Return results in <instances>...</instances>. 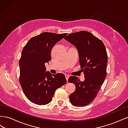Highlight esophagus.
<instances>
[{
  "label": "esophagus",
  "instance_id": "obj_1",
  "mask_svg": "<svg viewBox=\"0 0 128 128\" xmlns=\"http://www.w3.org/2000/svg\"><path fill=\"white\" fill-rule=\"evenodd\" d=\"M69 76H69V75H68V74H66V75H65V78H66V80H67V82H68V78H69Z\"/></svg>",
  "mask_w": 128,
  "mask_h": 128
}]
</instances>
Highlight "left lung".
<instances>
[{
	"label": "left lung",
	"instance_id": "obj_1",
	"mask_svg": "<svg viewBox=\"0 0 128 128\" xmlns=\"http://www.w3.org/2000/svg\"><path fill=\"white\" fill-rule=\"evenodd\" d=\"M64 38L77 48L85 74L84 82L77 76L69 77L68 82L76 86L75 91L69 96L70 102L76 107H84L94 100L106 77V49L101 40L87 31L70 34Z\"/></svg>",
	"mask_w": 128,
	"mask_h": 128
}]
</instances>
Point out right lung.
I'll return each mask as SVG.
<instances>
[{
	"mask_svg": "<svg viewBox=\"0 0 128 128\" xmlns=\"http://www.w3.org/2000/svg\"><path fill=\"white\" fill-rule=\"evenodd\" d=\"M66 35L44 32L32 38L24 47L19 60V82L32 102L49 104L56 90L66 83L63 74H52L46 72L45 66V63L51 60L52 47Z\"/></svg>",
	"mask_w": 128,
	"mask_h": 128,
	"instance_id": "right-lung-1",
	"label": "right lung"
}]
</instances>
